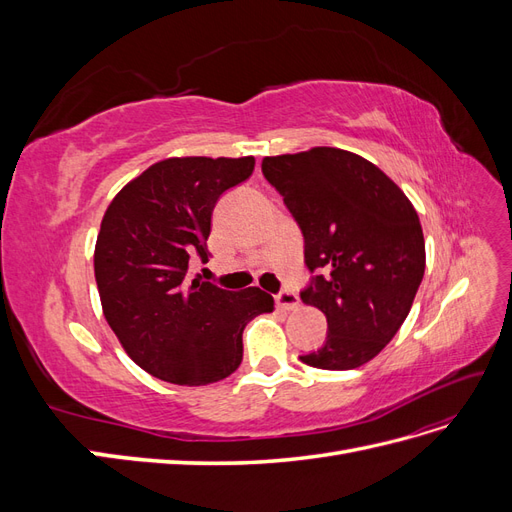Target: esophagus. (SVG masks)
<instances>
[{"instance_id": "34e87169", "label": "esophagus", "mask_w": 512, "mask_h": 512, "mask_svg": "<svg viewBox=\"0 0 512 512\" xmlns=\"http://www.w3.org/2000/svg\"><path fill=\"white\" fill-rule=\"evenodd\" d=\"M275 303H277V307L288 309V312H294V309H299V297H297V292H292V290L277 292L275 294Z\"/></svg>"}]
</instances>
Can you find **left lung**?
<instances>
[{"instance_id":"obj_1","label":"left lung","mask_w":512,"mask_h":512,"mask_svg":"<svg viewBox=\"0 0 512 512\" xmlns=\"http://www.w3.org/2000/svg\"><path fill=\"white\" fill-rule=\"evenodd\" d=\"M303 235L301 290L327 316V339L301 361L318 369L361 367L408 318L425 273V239L406 194L356 153L314 147L262 160Z\"/></svg>"}]
</instances>
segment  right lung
I'll list each match as a JSON object with an SVG mask.
<instances>
[{
    "mask_svg": "<svg viewBox=\"0 0 512 512\" xmlns=\"http://www.w3.org/2000/svg\"><path fill=\"white\" fill-rule=\"evenodd\" d=\"M256 160L168 158L149 166L108 205L94 271L104 318L130 359L164 382L203 386L243 359V329L273 312L260 288L224 290L188 280L190 258L207 260L220 196L250 179Z\"/></svg>",
    "mask_w": 512,
    "mask_h": 512,
    "instance_id": "obj_1",
    "label": "right lung"
}]
</instances>
